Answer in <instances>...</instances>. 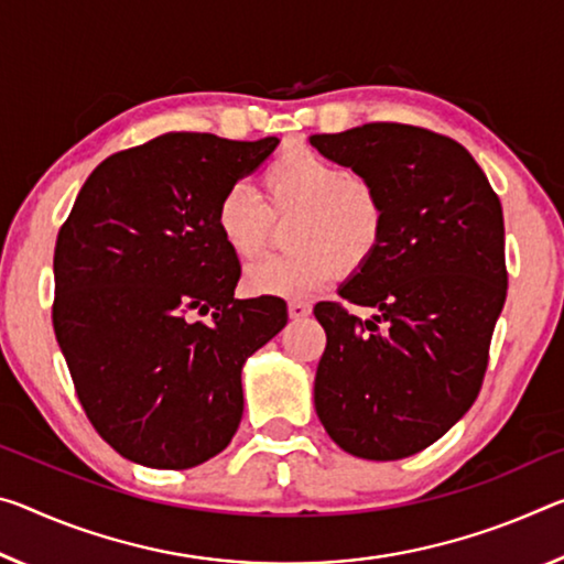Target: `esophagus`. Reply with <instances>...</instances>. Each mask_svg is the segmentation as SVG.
Here are the masks:
<instances>
[{
  "label": "esophagus",
  "instance_id": "34e87169",
  "mask_svg": "<svg viewBox=\"0 0 564 564\" xmlns=\"http://www.w3.org/2000/svg\"><path fill=\"white\" fill-rule=\"evenodd\" d=\"M289 316L291 318H306V316H311V303H306V301H289Z\"/></svg>",
  "mask_w": 564,
  "mask_h": 564
}]
</instances>
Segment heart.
Returning <instances> with one entry per match:
<instances>
[{
  "mask_svg": "<svg viewBox=\"0 0 564 564\" xmlns=\"http://www.w3.org/2000/svg\"><path fill=\"white\" fill-rule=\"evenodd\" d=\"M261 193L230 185L216 205V230L240 261L263 253L273 218H291L293 253L263 258L246 271L256 296L303 299L377 256L387 228L381 195L364 177L311 148H289L261 173Z\"/></svg>",
  "mask_w": 564,
  "mask_h": 564,
  "instance_id": "1",
  "label": "heart"
}]
</instances>
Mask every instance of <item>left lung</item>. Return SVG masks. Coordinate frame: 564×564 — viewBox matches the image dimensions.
<instances>
[{
    "label": "left lung",
    "instance_id": "1",
    "mask_svg": "<svg viewBox=\"0 0 564 564\" xmlns=\"http://www.w3.org/2000/svg\"><path fill=\"white\" fill-rule=\"evenodd\" d=\"M321 155L377 187L387 228L377 256L321 301L314 383L321 424L344 452L394 462L426 449L481 389L507 299L502 203L457 140L399 122L311 135Z\"/></svg>",
    "mask_w": 564,
    "mask_h": 564
}]
</instances>
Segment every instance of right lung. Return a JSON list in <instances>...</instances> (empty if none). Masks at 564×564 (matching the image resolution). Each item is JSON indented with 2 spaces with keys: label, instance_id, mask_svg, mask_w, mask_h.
Listing matches in <instances>:
<instances>
[{
  "label": "right lung",
  "instance_id": "1",
  "mask_svg": "<svg viewBox=\"0 0 564 564\" xmlns=\"http://www.w3.org/2000/svg\"><path fill=\"white\" fill-rule=\"evenodd\" d=\"M275 145L167 132L102 160L59 228L57 344L87 419L124 459L191 469L234 440L243 364L289 314L273 296L234 299L240 263L213 218Z\"/></svg>",
  "mask_w": 564,
  "mask_h": 564
}]
</instances>
